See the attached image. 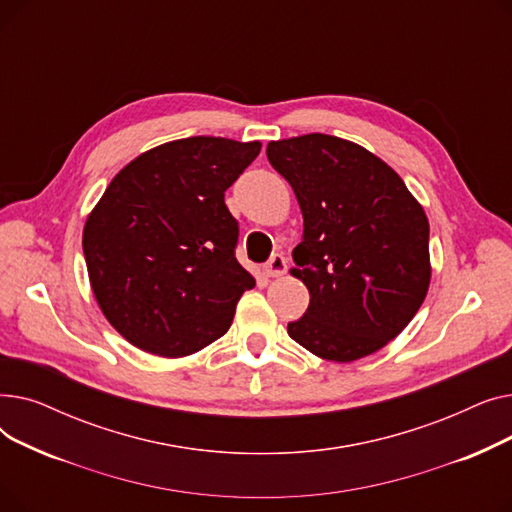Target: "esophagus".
I'll list each match as a JSON object with an SVG mask.
<instances>
[{
    "label": "esophagus",
    "mask_w": 512,
    "mask_h": 512,
    "mask_svg": "<svg viewBox=\"0 0 512 512\" xmlns=\"http://www.w3.org/2000/svg\"><path fill=\"white\" fill-rule=\"evenodd\" d=\"M286 270H288V261H286L280 253L272 255V259L263 265V274H265L267 278H278V276H284V274H286Z\"/></svg>",
    "instance_id": "esophagus-1"
}]
</instances>
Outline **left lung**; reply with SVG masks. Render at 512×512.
<instances>
[{
	"mask_svg": "<svg viewBox=\"0 0 512 512\" xmlns=\"http://www.w3.org/2000/svg\"><path fill=\"white\" fill-rule=\"evenodd\" d=\"M267 159L292 186L305 226L292 276L311 301L288 336L336 363L380 351L409 326L429 288L423 207L380 157L330 134L272 141Z\"/></svg>",
	"mask_w": 512,
	"mask_h": 512,
	"instance_id": "1",
	"label": "left lung"
}]
</instances>
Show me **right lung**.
Here are the masks:
<instances>
[{"label": "right lung", "instance_id": "add662e5", "mask_svg": "<svg viewBox=\"0 0 512 512\" xmlns=\"http://www.w3.org/2000/svg\"><path fill=\"white\" fill-rule=\"evenodd\" d=\"M261 143L191 137L122 168L83 232L95 299L141 351L193 355L224 336L242 292L255 286L234 249L238 222L224 193Z\"/></svg>", "mask_w": 512, "mask_h": 512}]
</instances>
